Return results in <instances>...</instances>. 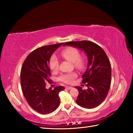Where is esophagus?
<instances>
[{
	"mask_svg": "<svg viewBox=\"0 0 133 133\" xmlns=\"http://www.w3.org/2000/svg\"><path fill=\"white\" fill-rule=\"evenodd\" d=\"M66 89H68V90H71V89H72V87H70V86H66Z\"/></svg>",
	"mask_w": 133,
	"mask_h": 133,
	"instance_id": "34e87169",
	"label": "esophagus"
}]
</instances>
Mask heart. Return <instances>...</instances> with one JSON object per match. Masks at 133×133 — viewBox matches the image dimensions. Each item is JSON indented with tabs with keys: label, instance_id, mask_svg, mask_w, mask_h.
<instances>
[{
	"label": "heart",
	"instance_id": "1",
	"mask_svg": "<svg viewBox=\"0 0 133 133\" xmlns=\"http://www.w3.org/2000/svg\"><path fill=\"white\" fill-rule=\"evenodd\" d=\"M61 55L64 58L73 63L78 69H82L84 66V59L83 58L80 57V52L77 48L72 47L67 48L62 51ZM49 66L54 71H56L58 70L59 61L55 55H52L51 56L49 61ZM77 74L75 72L62 74L60 77V80L66 83L71 84L74 82V79L77 77Z\"/></svg>",
	"mask_w": 133,
	"mask_h": 133
}]
</instances>
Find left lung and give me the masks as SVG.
Masks as SVG:
<instances>
[{
    "instance_id": "obj_1",
    "label": "left lung",
    "mask_w": 133,
    "mask_h": 133,
    "mask_svg": "<svg viewBox=\"0 0 133 133\" xmlns=\"http://www.w3.org/2000/svg\"><path fill=\"white\" fill-rule=\"evenodd\" d=\"M64 46H70L83 50L88 58V65L82 75V83L88 87L83 90L76 86L79 95L76 102L86 109L98 106L105 99L111 82V67L109 59L102 48L89 41L66 42Z\"/></svg>"
}]
</instances>
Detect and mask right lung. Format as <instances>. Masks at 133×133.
I'll use <instances>...</instances> for the list:
<instances>
[{
	"label": "right lung",
	"instance_id": "obj_1",
	"mask_svg": "<svg viewBox=\"0 0 133 133\" xmlns=\"http://www.w3.org/2000/svg\"><path fill=\"white\" fill-rule=\"evenodd\" d=\"M63 43L42 46L27 56L22 66L21 83L24 97L30 106L42 114H48L60 104L59 93L63 86L46 88L51 76L49 61L53 52Z\"/></svg>",
	"mask_w": 133,
	"mask_h": 133
}]
</instances>
